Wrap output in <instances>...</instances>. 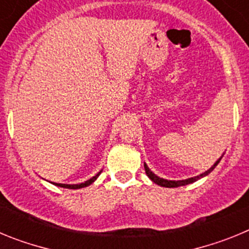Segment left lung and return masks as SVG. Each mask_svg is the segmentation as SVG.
Wrapping results in <instances>:
<instances>
[{
	"instance_id": "1",
	"label": "left lung",
	"mask_w": 249,
	"mask_h": 249,
	"mask_svg": "<svg viewBox=\"0 0 249 249\" xmlns=\"http://www.w3.org/2000/svg\"><path fill=\"white\" fill-rule=\"evenodd\" d=\"M221 158H219V160H217V162H215V163L213 164V166L211 167V168L208 169V171H206V172L202 173V175L196 176V177H192V178H188V179H182V181H167V179H163V178L157 177V176H156L155 173H152L151 171H149V168H148V167H147L146 163H144V171H146V175L148 176V177L151 178L152 181L155 182V183H157L158 186L168 187V188H175V187H181V186H186V184L193 183V182L198 181L199 178L204 177V176H207V175H208V173H211L213 171V169H214V167L219 163V160H221Z\"/></svg>"
}]
</instances>
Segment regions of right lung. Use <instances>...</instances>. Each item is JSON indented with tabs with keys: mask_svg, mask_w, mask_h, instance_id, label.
Instances as JSON below:
<instances>
[{
	"mask_svg": "<svg viewBox=\"0 0 249 249\" xmlns=\"http://www.w3.org/2000/svg\"><path fill=\"white\" fill-rule=\"evenodd\" d=\"M101 172H102V171H101ZM101 172H98L97 175L94 176V177L89 178V181H86V182H83V183H80V184H65V183H53V184H56V186H58V187H63V188H70V190H77V188H83V187L89 186V184H91L92 182L96 181L98 176L101 175Z\"/></svg>",
	"mask_w": 249,
	"mask_h": 249,
	"instance_id": "obj_1",
	"label": "right lung"
}]
</instances>
